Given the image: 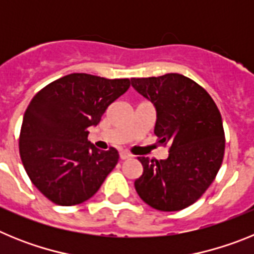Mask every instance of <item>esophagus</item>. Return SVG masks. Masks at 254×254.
<instances>
[{
  "label": "esophagus",
  "instance_id": "obj_1",
  "mask_svg": "<svg viewBox=\"0 0 254 254\" xmlns=\"http://www.w3.org/2000/svg\"><path fill=\"white\" fill-rule=\"evenodd\" d=\"M132 155L129 154V152H127V151H121L120 152V158L122 159V160H126V159H129L131 158Z\"/></svg>",
  "mask_w": 254,
  "mask_h": 254
}]
</instances>
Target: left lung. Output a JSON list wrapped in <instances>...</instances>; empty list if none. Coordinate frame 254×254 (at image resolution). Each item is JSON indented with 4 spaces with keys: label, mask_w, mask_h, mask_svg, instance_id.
Returning <instances> with one entry per match:
<instances>
[{
    "label": "left lung",
    "mask_w": 254,
    "mask_h": 254,
    "mask_svg": "<svg viewBox=\"0 0 254 254\" xmlns=\"http://www.w3.org/2000/svg\"><path fill=\"white\" fill-rule=\"evenodd\" d=\"M131 82L155 105L159 142L170 143L165 160L137 158L143 173L134 181L136 192L155 210H183L205 193L221 167L225 151L221 114L202 86L179 73Z\"/></svg>",
    "instance_id": "left-lung-1"
}]
</instances>
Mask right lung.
Instances as JSON below:
<instances>
[{
	"label": "right lung",
	"mask_w": 254,
	"mask_h": 254,
	"mask_svg": "<svg viewBox=\"0 0 254 254\" xmlns=\"http://www.w3.org/2000/svg\"><path fill=\"white\" fill-rule=\"evenodd\" d=\"M129 78L71 73L38 91L26 108L19 138L29 178L56 205L82 203L98 192L120 159L114 147L87 141L107 108L128 90Z\"/></svg>",
	"instance_id": "1"
}]
</instances>
